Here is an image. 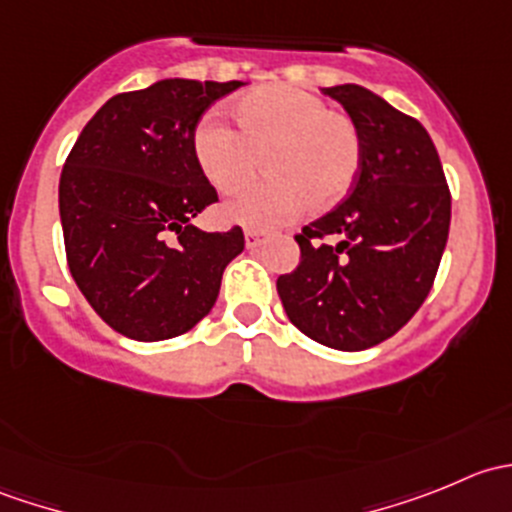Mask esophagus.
<instances>
[{"label":"esophagus","instance_id":"34e87169","mask_svg":"<svg viewBox=\"0 0 512 512\" xmlns=\"http://www.w3.org/2000/svg\"><path fill=\"white\" fill-rule=\"evenodd\" d=\"M262 242H265V235H262L260 230H245L247 250H255V247H260Z\"/></svg>","mask_w":512,"mask_h":512}]
</instances>
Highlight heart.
Instances as JSON below:
<instances>
[{
    "mask_svg": "<svg viewBox=\"0 0 512 512\" xmlns=\"http://www.w3.org/2000/svg\"><path fill=\"white\" fill-rule=\"evenodd\" d=\"M237 131L205 116L193 131L200 173L223 195H235L265 165L267 178L227 203L230 223L270 230L329 208L352 190L361 168V133L347 113L294 86H265L232 106Z\"/></svg>",
    "mask_w": 512,
    "mask_h": 512,
    "instance_id": "1",
    "label": "heart"
}]
</instances>
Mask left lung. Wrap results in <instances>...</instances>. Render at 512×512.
Returning <instances> with one entry per match:
<instances>
[{
	"mask_svg": "<svg viewBox=\"0 0 512 512\" xmlns=\"http://www.w3.org/2000/svg\"><path fill=\"white\" fill-rule=\"evenodd\" d=\"M361 133L352 193L294 235L299 265L277 277L289 322L324 347L361 352L394 337L436 280L451 190L426 128L356 84L322 89ZM340 237L327 246L323 237Z\"/></svg>",
	"mask_w": 512,
	"mask_h": 512,
	"instance_id": "1",
	"label": "left lung"
}]
</instances>
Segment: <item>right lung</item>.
<instances>
[{
    "label": "right lung",
    "instance_id": "obj_1",
    "mask_svg": "<svg viewBox=\"0 0 512 512\" xmlns=\"http://www.w3.org/2000/svg\"><path fill=\"white\" fill-rule=\"evenodd\" d=\"M242 81L163 79L108 98L76 138L59 180L66 262L94 312L118 334L160 342L213 309L240 227L190 220L218 193L193 158V131Z\"/></svg>",
    "mask_w": 512,
    "mask_h": 512
}]
</instances>
